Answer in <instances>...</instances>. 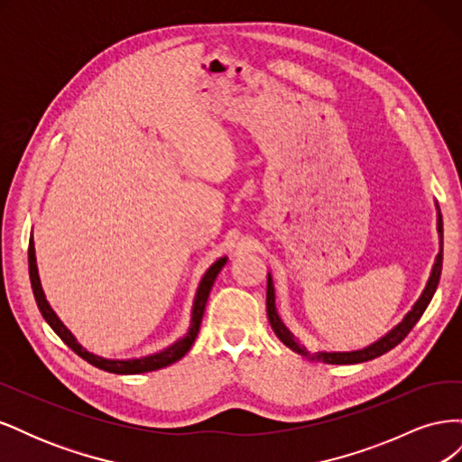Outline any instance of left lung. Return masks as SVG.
I'll return each instance as SVG.
<instances>
[{
  "label": "left lung",
  "instance_id": "8db88e82",
  "mask_svg": "<svg viewBox=\"0 0 462 462\" xmlns=\"http://www.w3.org/2000/svg\"><path fill=\"white\" fill-rule=\"evenodd\" d=\"M438 208V233H439V253L436 256V262L431 265V272L428 277V283L422 291V295L418 297V300L414 302L412 309L404 314V318L399 321V324L389 329L383 337H380L377 341H374L372 345L358 348V351H348V353H328V351H318V353H310L306 351V346L299 343V339L292 335L287 326L282 321L275 309V289H273V279L268 273V292H265V309H268V319L270 326L273 329V333L279 337L283 345H287L291 351H295L302 356H309L310 360H319L326 362V365H358V362H366L372 358L382 356L383 353L391 351V348L397 346L404 337H407L409 331L416 326V321L420 319V316L424 314V310L428 309V304L433 297V292L438 289L439 277H441V263H443V221H441V214H439V206L436 202Z\"/></svg>",
  "mask_w": 462,
  "mask_h": 462
}]
</instances>
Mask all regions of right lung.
Here are the masks:
<instances>
[{
    "instance_id": "add662e5",
    "label": "right lung",
    "mask_w": 462,
    "mask_h": 462,
    "mask_svg": "<svg viewBox=\"0 0 462 462\" xmlns=\"http://www.w3.org/2000/svg\"><path fill=\"white\" fill-rule=\"evenodd\" d=\"M226 263H227V256L217 258L206 270V273L202 275L200 285L197 289V295H194L192 312H190V326H189V331L185 333V337H180L175 343H171L170 346H165L163 351L148 355V356H141V358H104V356H97L94 353H88L87 348L77 341L75 335L67 329V326L60 319V316L53 312V309H51L46 295H44V289H42V283H40L32 233H31V241H29L31 285H32V292H34V299H36V304H38V310H40L42 316H44V319L48 321V326L60 335L61 341L69 348H71V351H75L80 358H85L88 365L100 368V370H106V372H111V374H123V375L144 374V372H153V370L165 368V366L173 365V362L180 360L189 353V348L192 346L194 339H197V335L200 331V324H202V316H204V309H206V302H208V297H209V291H212V285L216 282V277H217V273L221 272V268Z\"/></svg>"
}]
</instances>
